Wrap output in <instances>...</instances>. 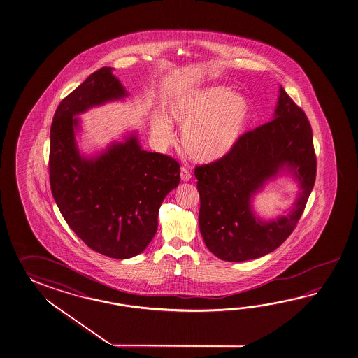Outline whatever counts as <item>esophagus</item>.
<instances>
[{
  "label": "esophagus",
  "mask_w": 358,
  "mask_h": 358,
  "mask_svg": "<svg viewBox=\"0 0 358 358\" xmlns=\"http://www.w3.org/2000/svg\"><path fill=\"white\" fill-rule=\"evenodd\" d=\"M181 180L185 181V182H187V181H190L191 178H192V175H191V171L187 167H181Z\"/></svg>",
  "instance_id": "34e87169"
}]
</instances>
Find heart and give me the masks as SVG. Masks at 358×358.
<instances>
[{"label": "heart", "instance_id": "obj_1", "mask_svg": "<svg viewBox=\"0 0 358 358\" xmlns=\"http://www.w3.org/2000/svg\"><path fill=\"white\" fill-rule=\"evenodd\" d=\"M168 118L154 117L152 132L162 145L175 139L169 121L185 127L182 145L192 159L217 161L229 153L246 129L250 107L245 96L222 87L194 90L168 104Z\"/></svg>", "mask_w": 358, "mask_h": 358}]
</instances>
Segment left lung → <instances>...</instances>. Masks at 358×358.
I'll return each mask as SVG.
<instances>
[{
    "mask_svg": "<svg viewBox=\"0 0 358 358\" xmlns=\"http://www.w3.org/2000/svg\"><path fill=\"white\" fill-rule=\"evenodd\" d=\"M275 118L245 132L229 153L196 166L199 226L206 248L226 262L266 255L291 236L305 210L316 178L313 129L305 112L280 88ZM285 165L303 194L287 217L264 224L250 212L249 197Z\"/></svg>",
    "mask_w": 358,
    "mask_h": 358,
    "instance_id": "obj_1",
    "label": "left lung"
}]
</instances>
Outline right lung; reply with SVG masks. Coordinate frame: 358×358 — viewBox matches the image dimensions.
Returning <instances> with one entry per match:
<instances>
[{
  "label": "right lung",
  "mask_w": 358,
  "mask_h": 358,
  "mask_svg": "<svg viewBox=\"0 0 358 358\" xmlns=\"http://www.w3.org/2000/svg\"><path fill=\"white\" fill-rule=\"evenodd\" d=\"M110 71L99 69L59 103L51 124L48 169L53 199L78 237L99 254L129 259L157 234L162 203L180 183V163L141 150L136 138L110 146L95 161L81 158L73 115L126 95Z\"/></svg>",
  "instance_id": "1"
}]
</instances>
